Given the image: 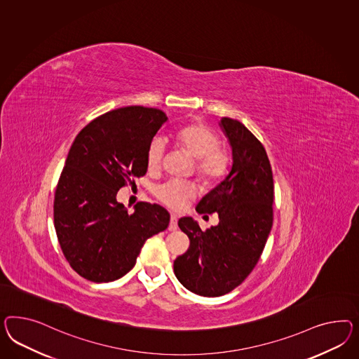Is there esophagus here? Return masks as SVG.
<instances>
[{"label":"esophagus","mask_w":359,"mask_h":359,"mask_svg":"<svg viewBox=\"0 0 359 359\" xmlns=\"http://www.w3.org/2000/svg\"><path fill=\"white\" fill-rule=\"evenodd\" d=\"M177 229V217L175 214H171V219H170V224H168V230L170 231H175Z\"/></svg>","instance_id":"34e87169"}]
</instances>
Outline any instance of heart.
Wrapping results in <instances>:
<instances>
[{
  "label": "heart",
  "instance_id": "1",
  "mask_svg": "<svg viewBox=\"0 0 359 359\" xmlns=\"http://www.w3.org/2000/svg\"><path fill=\"white\" fill-rule=\"evenodd\" d=\"M176 142L194 158V171L205 183H217L227 174L230 167L229 151L218 145L219 140L209 126L194 123L182 128L176 133ZM167 151L163 137L155 136L146 150V162L150 171L161 168ZM155 197L172 209H182L188 200L197 194V188L191 182L168 180L156 185Z\"/></svg>",
  "mask_w": 359,
  "mask_h": 359
}]
</instances>
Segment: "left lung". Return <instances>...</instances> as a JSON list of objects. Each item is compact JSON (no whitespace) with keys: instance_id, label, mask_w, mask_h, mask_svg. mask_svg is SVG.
I'll use <instances>...</instances> for the list:
<instances>
[{"instance_id":"8db88e82","label":"left lung","mask_w":359,"mask_h":359,"mask_svg":"<svg viewBox=\"0 0 359 359\" xmlns=\"http://www.w3.org/2000/svg\"><path fill=\"white\" fill-rule=\"evenodd\" d=\"M219 126L233 149V165L196 206L197 213H218L219 223L203 231L191 217L177 222L191 244L176 257L175 276L203 297L224 295L248 277L273 224L274 184L264 146L238 120L222 117Z\"/></svg>"}]
</instances>
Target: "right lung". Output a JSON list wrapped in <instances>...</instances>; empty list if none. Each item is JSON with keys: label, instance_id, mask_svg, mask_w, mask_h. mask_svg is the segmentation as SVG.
Here are the masks:
<instances>
[{"label": "right lung", "instance_id": "right-lung-1", "mask_svg": "<svg viewBox=\"0 0 359 359\" xmlns=\"http://www.w3.org/2000/svg\"><path fill=\"white\" fill-rule=\"evenodd\" d=\"M165 121L156 108H117L88 123L69 150L53 221L65 259L88 281L121 278L146 241L168 227L165 208L137 203L128 213L116 200L120 188L146 174L147 146Z\"/></svg>", "mask_w": 359, "mask_h": 359}]
</instances>
